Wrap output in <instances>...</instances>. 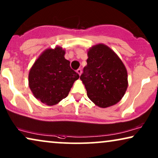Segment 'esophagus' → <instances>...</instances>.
<instances>
[{
    "instance_id": "34e87169",
    "label": "esophagus",
    "mask_w": 158,
    "mask_h": 158,
    "mask_svg": "<svg viewBox=\"0 0 158 158\" xmlns=\"http://www.w3.org/2000/svg\"><path fill=\"white\" fill-rule=\"evenodd\" d=\"M77 73H78V74H79V76H80V75L81 74V69H77Z\"/></svg>"
}]
</instances>
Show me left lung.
<instances>
[{"label":"left lung","mask_w":158,"mask_h":158,"mask_svg":"<svg viewBox=\"0 0 158 158\" xmlns=\"http://www.w3.org/2000/svg\"><path fill=\"white\" fill-rule=\"evenodd\" d=\"M87 55V64L80 77L87 96L101 108L116 104L128 85L125 65L112 49L103 44L92 47Z\"/></svg>","instance_id":"obj_1"}]
</instances>
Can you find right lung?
<instances>
[{"mask_svg": "<svg viewBox=\"0 0 158 158\" xmlns=\"http://www.w3.org/2000/svg\"><path fill=\"white\" fill-rule=\"evenodd\" d=\"M60 47L47 49L39 56L30 70L29 87L33 95L48 106L58 103L69 95L79 75L71 69Z\"/></svg>", "mask_w": 158, "mask_h": 158, "instance_id": "obj_1", "label": "right lung"}]
</instances>
